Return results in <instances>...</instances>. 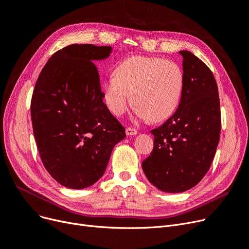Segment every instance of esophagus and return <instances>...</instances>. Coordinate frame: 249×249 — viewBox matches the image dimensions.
<instances>
[{"mask_svg": "<svg viewBox=\"0 0 249 249\" xmlns=\"http://www.w3.org/2000/svg\"><path fill=\"white\" fill-rule=\"evenodd\" d=\"M139 133V131H137L135 128H132V127H127L126 128V134L127 135H135Z\"/></svg>", "mask_w": 249, "mask_h": 249, "instance_id": "esophagus-1", "label": "esophagus"}]
</instances>
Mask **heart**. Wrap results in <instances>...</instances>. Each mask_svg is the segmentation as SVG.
Here are the masks:
<instances>
[{"instance_id": "b5f03b06", "label": "heart", "mask_w": 249, "mask_h": 249, "mask_svg": "<svg viewBox=\"0 0 249 249\" xmlns=\"http://www.w3.org/2000/svg\"><path fill=\"white\" fill-rule=\"evenodd\" d=\"M185 87V75L178 63L157 56L136 55L120 62L115 72L103 80L107 108L123 115L132 103L142 119L161 122L178 109Z\"/></svg>"}]
</instances>
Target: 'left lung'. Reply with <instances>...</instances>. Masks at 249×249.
Wrapping results in <instances>:
<instances>
[{
  "label": "left lung",
  "instance_id": "8db88e82",
  "mask_svg": "<svg viewBox=\"0 0 249 249\" xmlns=\"http://www.w3.org/2000/svg\"><path fill=\"white\" fill-rule=\"evenodd\" d=\"M179 54L185 75L180 104L166 122L151 131L154 148L142 164L150 182L167 193L185 192L204 178L214 158L222 125L213 71L190 51Z\"/></svg>",
  "mask_w": 249,
  "mask_h": 249
}]
</instances>
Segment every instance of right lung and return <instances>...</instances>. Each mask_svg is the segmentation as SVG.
Instances as JSON below:
<instances>
[{"label":"right lung","instance_id":"right-lung-1","mask_svg":"<svg viewBox=\"0 0 249 249\" xmlns=\"http://www.w3.org/2000/svg\"><path fill=\"white\" fill-rule=\"evenodd\" d=\"M112 47L71 44L55 52L34 88L31 115L44 167L70 189L90 187L104 176L125 128L104 103L93 61Z\"/></svg>","mask_w":249,"mask_h":249}]
</instances>
